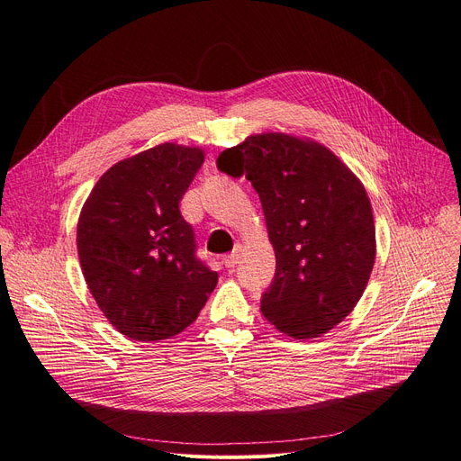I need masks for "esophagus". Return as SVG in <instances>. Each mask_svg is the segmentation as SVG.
<instances>
[{
  "instance_id": "1",
  "label": "esophagus",
  "mask_w": 461,
  "mask_h": 461,
  "mask_svg": "<svg viewBox=\"0 0 461 461\" xmlns=\"http://www.w3.org/2000/svg\"><path fill=\"white\" fill-rule=\"evenodd\" d=\"M240 249H235L233 252H230V255L228 257H224V264H226V268H235V266L237 264H240Z\"/></svg>"
}]
</instances>
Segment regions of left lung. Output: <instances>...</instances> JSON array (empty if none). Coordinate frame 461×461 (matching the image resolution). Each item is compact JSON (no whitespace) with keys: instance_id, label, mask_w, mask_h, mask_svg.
I'll return each instance as SVG.
<instances>
[{"instance_id":"8db88e82","label":"left lung","mask_w":461,"mask_h":461,"mask_svg":"<svg viewBox=\"0 0 461 461\" xmlns=\"http://www.w3.org/2000/svg\"><path fill=\"white\" fill-rule=\"evenodd\" d=\"M216 165L257 189L276 276L260 310L293 339H316L360 301L375 262V224L364 184L314 140L266 131L220 153Z\"/></svg>"}]
</instances>
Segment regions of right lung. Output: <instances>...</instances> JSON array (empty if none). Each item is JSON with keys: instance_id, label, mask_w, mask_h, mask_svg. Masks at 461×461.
Returning <instances> with one entry per match:
<instances>
[{"instance_id": "add662e5", "label": "right lung", "mask_w": 461, "mask_h": 461, "mask_svg": "<svg viewBox=\"0 0 461 461\" xmlns=\"http://www.w3.org/2000/svg\"><path fill=\"white\" fill-rule=\"evenodd\" d=\"M203 162L201 147L160 143L116 162L82 206L77 245L87 289L133 340L182 333L218 284L180 212Z\"/></svg>"}]
</instances>
